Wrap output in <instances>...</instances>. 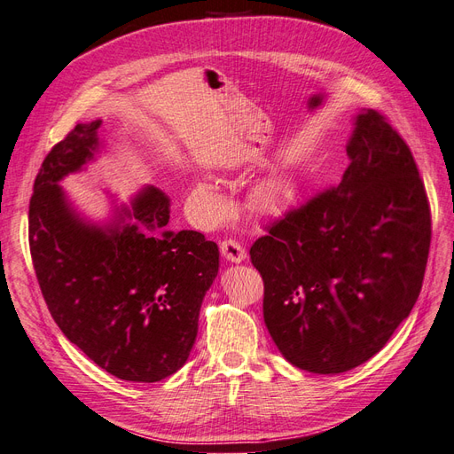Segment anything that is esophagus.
I'll return each mask as SVG.
<instances>
[{
  "mask_svg": "<svg viewBox=\"0 0 454 454\" xmlns=\"http://www.w3.org/2000/svg\"><path fill=\"white\" fill-rule=\"evenodd\" d=\"M219 250H222L223 259H227L229 263H242L246 259V250L237 240H223L219 244Z\"/></svg>",
  "mask_w": 454,
  "mask_h": 454,
  "instance_id": "obj_1",
  "label": "esophagus"
}]
</instances>
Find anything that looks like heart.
<instances>
[{
    "mask_svg": "<svg viewBox=\"0 0 454 454\" xmlns=\"http://www.w3.org/2000/svg\"><path fill=\"white\" fill-rule=\"evenodd\" d=\"M287 195H290V187H287V182L284 177L270 176L257 182L250 189L248 199L255 212L274 214L286 204ZM189 200L193 204V210L202 219H206V222H217V219H222L229 210V202L222 193V189L208 180H199L193 184Z\"/></svg>",
    "mask_w": 454,
    "mask_h": 454,
    "instance_id": "heart-1",
    "label": "heart"
}]
</instances>
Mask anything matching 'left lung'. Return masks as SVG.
<instances>
[{
  "mask_svg": "<svg viewBox=\"0 0 454 454\" xmlns=\"http://www.w3.org/2000/svg\"><path fill=\"white\" fill-rule=\"evenodd\" d=\"M335 189L272 223L250 257L265 284L263 318L284 358L320 375L367 362L415 307L432 219L409 145L364 109Z\"/></svg>",
  "mask_w": 454,
  "mask_h": 454,
  "instance_id": "left-lung-1",
  "label": "left lung"
}]
</instances>
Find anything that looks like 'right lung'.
<instances>
[{"label": "right lung", "instance_id": "right-lung-1", "mask_svg": "<svg viewBox=\"0 0 454 454\" xmlns=\"http://www.w3.org/2000/svg\"><path fill=\"white\" fill-rule=\"evenodd\" d=\"M100 119L81 122L51 149L30 200L35 277L62 333L107 373L157 382L195 345L199 312L219 270L217 244L168 231L170 199L147 185L98 225L59 185L100 149Z\"/></svg>", "mask_w": 454, "mask_h": 454}]
</instances>
